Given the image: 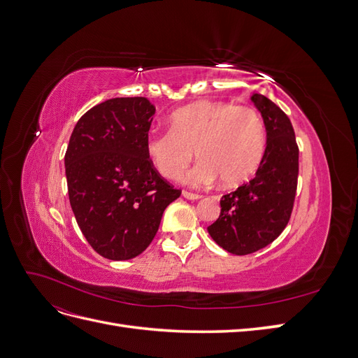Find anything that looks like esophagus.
Listing matches in <instances>:
<instances>
[{
    "label": "esophagus",
    "mask_w": 358,
    "mask_h": 358,
    "mask_svg": "<svg viewBox=\"0 0 358 358\" xmlns=\"http://www.w3.org/2000/svg\"><path fill=\"white\" fill-rule=\"evenodd\" d=\"M182 196L188 200H200L201 199L200 194H194V192H188V191H183Z\"/></svg>",
    "instance_id": "1"
}]
</instances>
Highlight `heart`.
<instances>
[{
  "label": "heart",
  "instance_id": "b5f03b06",
  "mask_svg": "<svg viewBox=\"0 0 358 358\" xmlns=\"http://www.w3.org/2000/svg\"><path fill=\"white\" fill-rule=\"evenodd\" d=\"M169 122L170 129L150 131L145 142L146 155L162 178H176L194 150L200 161L182 182L201 187L218 178L222 187H237L263 159L266 127L254 107L203 100L175 110Z\"/></svg>",
  "mask_w": 358,
  "mask_h": 358
}]
</instances>
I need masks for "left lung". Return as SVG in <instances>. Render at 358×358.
Masks as SVG:
<instances>
[{"mask_svg": "<svg viewBox=\"0 0 358 358\" xmlns=\"http://www.w3.org/2000/svg\"><path fill=\"white\" fill-rule=\"evenodd\" d=\"M266 127V150L255 176L222 196L212 239L234 255L252 254L284 231L294 204L299 148L288 116L262 94L251 96Z\"/></svg>", "mask_w": 358, "mask_h": 358, "instance_id": "left-lung-1", "label": "left lung"}]
</instances>
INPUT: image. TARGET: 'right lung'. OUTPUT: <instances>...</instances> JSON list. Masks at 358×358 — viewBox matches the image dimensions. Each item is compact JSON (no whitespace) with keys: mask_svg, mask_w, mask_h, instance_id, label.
<instances>
[{"mask_svg":"<svg viewBox=\"0 0 358 358\" xmlns=\"http://www.w3.org/2000/svg\"><path fill=\"white\" fill-rule=\"evenodd\" d=\"M154 113L145 96L96 104L76 124L64 158L79 229L94 251L113 262L142 254L180 196L146 155Z\"/></svg>","mask_w":358,"mask_h":358,"instance_id":"1","label":"right lung"}]
</instances>
